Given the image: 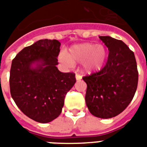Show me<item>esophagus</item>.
Returning <instances> with one entry per match:
<instances>
[{
  "label": "esophagus",
  "instance_id": "esophagus-1",
  "mask_svg": "<svg viewBox=\"0 0 147 147\" xmlns=\"http://www.w3.org/2000/svg\"><path fill=\"white\" fill-rule=\"evenodd\" d=\"M82 79V76L79 74H76V80H80Z\"/></svg>",
  "mask_w": 147,
  "mask_h": 147
}]
</instances>
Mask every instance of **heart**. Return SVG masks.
<instances>
[{
    "mask_svg": "<svg viewBox=\"0 0 147 147\" xmlns=\"http://www.w3.org/2000/svg\"><path fill=\"white\" fill-rule=\"evenodd\" d=\"M107 57V51L104 45L85 42L72 46L67 54H61L59 59L69 65L83 62V70L91 73L102 69Z\"/></svg>",
    "mask_w": 147,
    "mask_h": 147,
    "instance_id": "1",
    "label": "heart"
}]
</instances>
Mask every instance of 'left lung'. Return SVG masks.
I'll return each instance as SVG.
<instances>
[{
	"label": "left lung",
	"mask_w": 147,
	"mask_h": 147,
	"mask_svg": "<svg viewBox=\"0 0 147 147\" xmlns=\"http://www.w3.org/2000/svg\"><path fill=\"white\" fill-rule=\"evenodd\" d=\"M98 37L108 48V59L101 71L82 78L87 84L85 102L92 115L110 119L123 112L132 100L138 72L134 53L123 41Z\"/></svg>",
	"instance_id": "8db88e82"
}]
</instances>
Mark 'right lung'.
Wrapping results in <instances>:
<instances>
[{
  "label": "right lung",
  "mask_w": 147,
  "mask_h": 147,
  "mask_svg": "<svg viewBox=\"0 0 147 147\" xmlns=\"http://www.w3.org/2000/svg\"><path fill=\"white\" fill-rule=\"evenodd\" d=\"M60 45L57 40H40L20 51L11 62V97L23 113L40 123L59 116L65 95L76 82L74 73H62L56 66Z\"/></svg>",
  "instance_id": "obj_1"
}]
</instances>
